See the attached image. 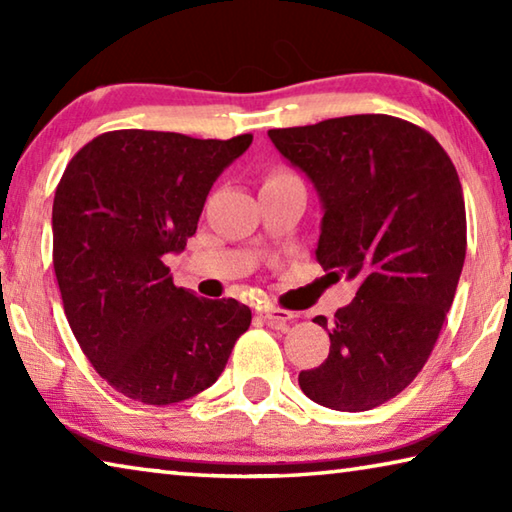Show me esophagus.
I'll return each mask as SVG.
<instances>
[{
    "mask_svg": "<svg viewBox=\"0 0 512 512\" xmlns=\"http://www.w3.org/2000/svg\"><path fill=\"white\" fill-rule=\"evenodd\" d=\"M262 316H264L266 323H271V325H284L287 320L296 318V314H293V311H287V309H264Z\"/></svg>",
    "mask_w": 512,
    "mask_h": 512,
    "instance_id": "34e87169",
    "label": "esophagus"
}]
</instances>
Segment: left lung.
Returning <instances> with one entry per match:
<instances>
[{"instance_id":"left-lung-1","label":"left lung","mask_w":512,"mask_h":512,"mask_svg":"<svg viewBox=\"0 0 512 512\" xmlns=\"http://www.w3.org/2000/svg\"><path fill=\"white\" fill-rule=\"evenodd\" d=\"M268 137L323 203L318 264L359 280L334 318L329 354L302 370L309 400L370 411L418 377L454 302L467 248L463 187L436 137L391 115H350Z\"/></svg>"}]
</instances>
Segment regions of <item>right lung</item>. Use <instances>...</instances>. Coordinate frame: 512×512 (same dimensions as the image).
Segmentation results:
<instances>
[{"mask_svg": "<svg viewBox=\"0 0 512 512\" xmlns=\"http://www.w3.org/2000/svg\"><path fill=\"white\" fill-rule=\"evenodd\" d=\"M250 142L110 131L69 160L56 187L54 271L69 327L94 370L135 402L164 406L210 388L250 327L246 305L198 298L164 264Z\"/></svg>", "mask_w": 512, "mask_h": 512, "instance_id": "1", "label": "right lung"}]
</instances>
